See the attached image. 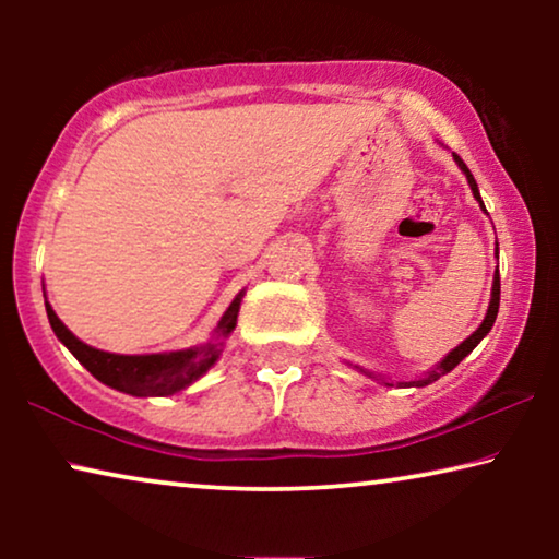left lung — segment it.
<instances>
[{"mask_svg": "<svg viewBox=\"0 0 559 559\" xmlns=\"http://www.w3.org/2000/svg\"><path fill=\"white\" fill-rule=\"evenodd\" d=\"M453 157H455V163H457V167H461V170L465 173V178H468V186H471V190H473V198H476V201L480 203V209L486 211V205H484V201H480V193H478V186H476V180H473V175H471V170L468 167H465V163L461 157L455 155L453 152ZM499 300H501V280H499V272H496V277H493V289H491V302H488V310H486V318H484V323L478 325V331L476 333H471L468 338H465L461 346H455L453 350H450V354L442 358V361L435 366V369H430L425 373L423 379H417V381H400V386H427V384H432V381H438L440 377H445V373H450L455 369L457 364L463 361L465 356L471 354L473 348L478 346L480 341H484V335H488V331H491L493 328V323H496V316H499ZM371 377V373H369ZM392 386V384H389Z\"/></svg>", "mask_w": 559, "mask_h": 559, "instance_id": "1", "label": "left lung"}]
</instances>
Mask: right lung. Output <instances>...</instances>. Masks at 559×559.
Wrapping results in <instances>:
<instances>
[{"label": "right lung", "instance_id": "obj_1", "mask_svg": "<svg viewBox=\"0 0 559 559\" xmlns=\"http://www.w3.org/2000/svg\"><path fill=\"white\" fill-rule=\"evenodd\" d=\"M243 289L234 297V302L228 305L224 318L218 320L213 338L203 346H193L186 350H167V354H142V356H121L109 354V350H98L94 346L75 338L68 328L60 323L56 310L50 308V302H45L48 310V320L52 333L58 335V341L102 381V384L117 389V392L132 394V396H170L175 392L193 384L195 379H201L213 364L218 361L221 350L228 335L236 328V316H239Z\"/></svg>", "mask_w": 559, "mask_h": 559}]
</instances>
